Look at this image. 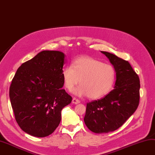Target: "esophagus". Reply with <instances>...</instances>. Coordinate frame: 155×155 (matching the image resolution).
Instances as JSON below:
<instances>
[{
    "label": "esophagus",
    "instance_id": "esophagus-1",
    "mask_svg": "<svg viewBox=\"0 0 155 155\" xmlns=\"http://www.w3.org/2000/svg\"><path fill=\"white\" fill-rule=\"evenodd\" d=\"M72 103H74V104H79L80 103V101L78 100V99H77L76 98H73V100H72Z\"/></svg>",
    "mask_w": 155,
    "mask_h": 155
}]
</instances>
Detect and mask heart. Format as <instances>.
<instances>
[{
  "instance_id": "b5f03b06",
  "label": "heart",
  "mask_w": 155,
  "mask_h": 155,
  "mask_svg": "<svg viewBox=\"0 0 155 155\" xmlns=\"http://www.w3.org/2000/svg\"><path fill=\"white\" fill-rule=\"evenodd\" d=\"M62 78L64 86L69 91H71L80 80L81 85L74 90L75 94L98 99L111 90L116 71L110 64L84 56L75 59L72 66H65L62 70Z\"/></svg>"
}]
</instances>
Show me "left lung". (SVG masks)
Listing matches in <instances>:
<instances>
[{
	"label": "left lung",
	"instance_id": "obj_1",
	"mask_svg": "<svg viewBox=\"0 0 155 155\" xmlns=\"http://www.w3.org/2000/svg\"><path fill=\"white\" fill-rule=\"evenodd\" d=\"M109 58L116 71L114 89L100 100L86 105L84 122L87 128L97 134L117 130L136 111L140 102V79L127 61L108 52L101 51Z\"/></svg>",
	"mask_w": 155,
	"mask_h": 155
}]
</instances>
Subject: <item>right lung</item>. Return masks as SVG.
<instances>
[{"instance_id": "1", "label": "right lung", "mask_w": 155, "mask_h": 155, "mask_svg": "<svg viewBox=\"0 0 155 155\" xmlns=\"http://www.w3.org/2000/svg\"><path fill=\"white\" fill-rule=\"evenodd\" d=\"M65 54L43 51L17 69L9 87L15 118L31 136L43 138L59 126L61 110L72 97L62 87Z\"/></svg>"}]
</instances>
